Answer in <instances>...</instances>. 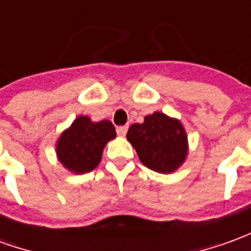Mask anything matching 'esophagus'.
<instances>
[{"label":"esophagus","instance_id":"obj_1","mask_svg":"<svg viewBox=\"0 0 251 251\" xmlns=\"http://www.w3.org/2000/svg\"><path fill=\"white\" fill-rule=\"evenodd\" d=\"M126 131H127V125H122V126H117V134L121 137H125Z\"/></svg>","mask_w":251,"mask_h":251}]
</instances>
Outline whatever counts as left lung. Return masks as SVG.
I'll use <instances>...</instances> for the list:
<instances>
[{"mask_svg":"<svg viewBox=\"0 0 251 251\" xmlns=\"http://www.w3.org/2000/svg\"><path fill=\"white\" fill-rule=\"evenodd\" d=\"M126 137L141 163L160 174L176 171L187 156L184 127L163 113H153L145 117L142 124L131 125Z\"/></svg>","mask_w":251,"mask_h":251,"instance_id":"left-lung-1","label":"left lung"}]
</instances>
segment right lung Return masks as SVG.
Listing matches in <instances>:
<instances>
[{"mask_svg":"<svg viewBox=\"0 0 251 251\" xmlns=\"http://www.w3.org/2000/svg\"><path fill=\"white\" fill-rule=\"evenodd\" d=\"M115 136V127L110 121L93 122L80 115L57 141L59 161L74 174H87L100 163L104 145Z\"/></svg>","mask_w":251,"mask_h":251,"instance_id":"1","label":"right lung"}]
</instances>
